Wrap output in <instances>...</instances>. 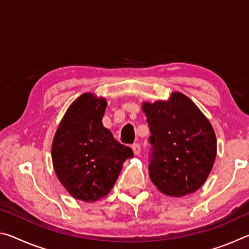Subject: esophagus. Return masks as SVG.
Wrapping results in <instances>:
<instances>
[{"label":"esophagus","mask_w":249,"mask_h":249,"mask_svg":"<svg viewBox=\"0 0 249 249\" xmlns=\"http://www.w3.org/2000/svg\"><path fill=\"white\" fill-rule=\"evenodd\" d=\"M132 149L134 151V155L135 156H138L141 154V145L140 144H134L132 146Z\"/></svg>","instance_id":"obj_1"}]
</instances>
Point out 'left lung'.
<instances>
[{
  "label": "left lung",
  "instance_id": "1",
  "mask_svg": "<svg viewBox=\"0 0 249 249\" xmlns=\"http://www.w3.org/2000/svg\"><path fill=\"white\" fill-rule=\"evenodd\" d=\"M153 155L149 177L160 192L184 196L208 179L216 157V136L210 121L180 92L154 103L144 102Z\"/></svg>",
  "mask_w": 249,
  "mask_h": 249
}]
</instances>
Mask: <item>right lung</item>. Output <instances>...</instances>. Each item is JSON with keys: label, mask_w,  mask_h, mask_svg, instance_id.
Instances as JSON below:
<instances>
[{"label": "right lung", "mask_w": 249, "mask_h": 249, "mask_svg": "<svg viewBox=\"0 0 249 249\" xmlns=\"http://www.w3.org/2000/svg\"><path fill=\"white\" fill-rule=\"evenodd\" d=\"M107 107L102 96L81 94L66 111L53 141L57 178L71 196L83 202L107 196L125 160L134 156L129 147L121 145L103 126Z\"/></svg>", "instance_id": "add662e5"}]
</instances>
